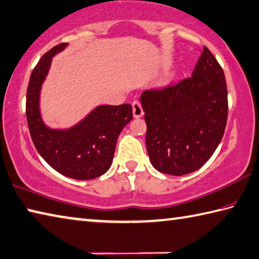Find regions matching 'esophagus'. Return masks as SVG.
<instances>
[{"label":"esophagus","instance_id":"esophagus-1","mask_svg":"<svg viewBox=\"0 0 259 259\" xmlns=\"http://www.w3.org/2000/svg\"><path fill=\"white\" fill-rule=\"evenodd\" d=\"M132 107H133V115L135 118H140V117L143 116V109L142 106H141V102L139 100H134L133 104H132Z\"/></svg>","mask_w":259,"mask_h":259}]
</instances>
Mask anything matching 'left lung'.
<instances>
[{
  "mask_svg": "<svg viewBox=\"0 0 259 259\" xmlns=\"http://www.w3.org/2000/svg\"><path fill=\"white\" fill-rule=\"evenodd\" d=\"M151 163L183 176L203 167L220 144L228 118L224 72L204 46L192 76L141 96Z\"/></svg>",
  "mask_w": 259,
  "mask_h": 259,
  "instance_id": "left-lung-1",
  "label": "left lung"
}]
</instances>
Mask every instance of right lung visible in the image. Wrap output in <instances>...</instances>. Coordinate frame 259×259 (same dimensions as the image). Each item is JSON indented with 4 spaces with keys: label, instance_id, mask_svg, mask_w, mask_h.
I'll use <instances>...</instances> for the list:
<instances>
[{
    "label": "right lung",
    "instance_id": "add662e5",
    "mask_svg": "<svg viewBox=\"0 0 259 259\" xmlns=\"http://www.w3.org/2000/svg\"><path fill=\"white\" fill-rule=\"evenodd\" d=\"M66 45L60 44L44 54L31 72L26 100L28 127L38 153L52 168L66 177L89 180L110 168L117 139L133 118V110L130 104L99 106L71 130L46 127L39 113V94L52 57Z\"/></svg>",
    "mask_w": 259,
    "mask_h": 259
}]
</instances>
